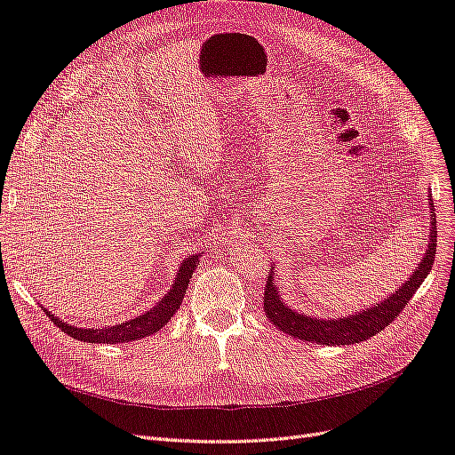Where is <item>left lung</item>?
Here are the masks:
<instances>
[{
	"mask_svg": "<svg viewBox=\"0 0 455 455\" xmlns=\"http://www.w3.org/2000/svg\"><path fill=\"white\" fill-rule=\"evenodd\" d=\"M435 229L436 224L433 220V229L429 233V249H427L421 264L410 275V281H406L393 296L381 301V304L361 311L359 315L343 316V319H311V316L296 313L283 304L279 298V291L275 288L273 283V273H269L264 286L266 316L279 330H283L284 334L311 343H321V346H351V343H361L371 336H376L381 330H385V326H389V323L396 319V315L403 313V309L408 306L410 298L416 294L421 283L427 279V275H429L436 254Z\"/></svg>",
	"mask_w": 455,
	"mask_h": 455,
	"instance_id": "1",
	"label": "left lung"
}]
</instances>
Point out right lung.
Listing matches in <instances>:
<instances>
[{
	"mask_svg": "<svg viewBox=\"0 0 455 455\" xmlns=\"http://www.w3.org/2000/svg\"><path fill=\"white\" fill-rule=\"evenodd\" d=\"M199 261V254L186 258L182 261L180 269L176 273V279L171 291L161 298L159 304L156 307H151L149 311H146L144 315L136 316V319H131L123 324L117 326H109V328H77V326H70L62 323L57 316H52L47 309L45 315H49V319L57 324L59 328H62V332H66L68 336H72L74 339H81V341H89V343H125V341H134L146 338L149 334L157 332L164 324L171 321V316L180 307L188 283L191 279V273L196 271Z\"/></svg>",
	"mask_w": 455,
	"mask_h": 455,
	"instance_id": "1",
	"label": "right lung"
}]
</instances>
